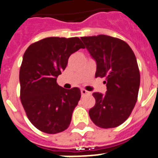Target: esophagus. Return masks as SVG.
<instances>
[{
    "label": "esophagus",
    "instance_id": "1",
    "mask_svg": "<svg viewBox=\"0 0 158 158\" xmlns=\"http://www.w3.org/2000/svg\"><path fill=\"white\" fill-rule=\"evenodd\" d=\"M81 94H82V96H86V95L90 94V93L89 91H87V90H86L84 89H81Z\"/></svg>",
    "mask_w": 158,
    "mask_h": 158
}]
</instances>
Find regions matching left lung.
Here are the masks:
<instances>
[{
	"label": "left lung",
	"mask_w": 158,
	"mask_h": 158,
	"mask_svg": "<svg viewBox=\"0 0 158 158\" xmlns=\"http://www.w3.org/2000/svg\"><path fill=\"white\" fill-rule=\"evenodd\" d=\"M97 64L95 77H106V94L93 93L95 106L89 116L98 127L112 128L127 120L137 102L140 74L132 49L119 38L100 35L82 37Z\"/></svg>",
	"instance_id": "obj_1"
}]
</instances>
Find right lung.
Segmentation results:
<instances>
[{
  "label": "right lung",
  "mask_w": 158,
  "mask_h": 158,
  "mask_svg": "<svg viewBox=\"0 0 158 158\" xmlns=\"http://www.w3.org/2000/svg\"><path fill=\"white\" fill-rule=\"evenodd\" d=\"M84 48L77 37H49L31 44L24 52L19 70L21 102L30 121L41 131L56 134L70 125L81 91L61 87L56 78L71 54Z\"/></svg>",
  "instance_id": "obj_1"
}]
</instances>
